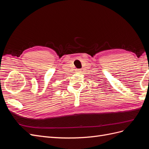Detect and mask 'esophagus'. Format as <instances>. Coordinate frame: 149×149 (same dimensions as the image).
<instances>
[{
  "label": "esophagus",
  "mask_w": 149,
  "mask_h": 149,
  "mask_svg": "<svg viewBox=\"0 0 149 149\" xmlns=\"http://www.w3.org/2000/svg\"><path fill=\"white\" fill-rule=\"evenodd\" d=\"M76 71H77V73H80V71H81V70L78 69V70H76Z\"/></svg>",
  "instance_id": "obj_1"
}]
</instances>
